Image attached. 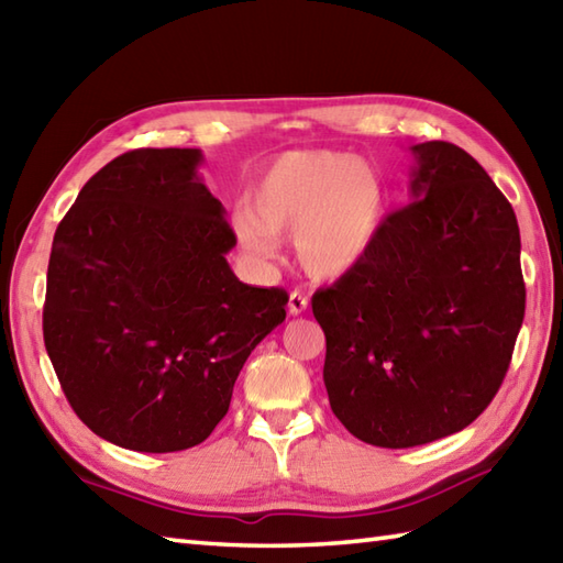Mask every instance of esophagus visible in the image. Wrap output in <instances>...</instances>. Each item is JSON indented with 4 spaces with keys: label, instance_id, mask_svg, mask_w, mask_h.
I'll use <instances>...</instances> for the list:
<instances>
[{
    "label": "esophagus",
    "instance_id": "esophagus-1",
    "mask_svg": "<svg viewBox=\"0 0 563 563\" xmlns=\"http://www.w3.org/2000/svg\"><path fill=\"white\" fill-rule=\"evenodd\" d=\"M307 307H309L307 295H302L300 290H292V292H290V300H288V312H290L292 317H297V314L307 312Z\"/></svg>",
    "mask_w": 563,
    "mask_h": 563
}]
</instances>
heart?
<instances>
[{"label": "heart", "instance_id": "obj_1", "mask_svg": "<svg viewBox=\"0 0 563 563\" xmlns=\"http://www.w3.org/2000/svg\"><path fill=\"white\" fill-rule=\"evenodd\" d=\"M385 220V188L361 159L327 150L280 154L254 188V210L234 212V232L251 258L280 256V234H295L297 258L314 278L353 271Z\"/></svg>", "mask_w": 563, "mask_h": 563}]
</instances>
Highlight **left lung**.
<instances>
[{
    "label": "left lung",
    "mask_w": 563,
    "mask_h": 563,
    "mask_svg": "<svg viewBox=\"0 0 563 563\" xmlns=\"http://www.w3.org/2000/svg\"><path fill=\"white\" fill-rule=\"evenodd\" d=\"M411 154L409 206L312 297L331 411L377 448L457 433L504 382L525 317L520 230L482 164L450 142Z\"/></svg>",
    "instance_id": "left-lung-1"
}]
</instances>
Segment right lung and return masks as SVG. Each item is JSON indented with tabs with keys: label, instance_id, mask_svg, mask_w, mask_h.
<instances>
[{
	"label": "right lung",
	"instance_id": "add662e5",
	"mask_svg": "<svg viewBox=\"0 0 563 563\" xmlns=\"http://www.w3.org/2000/svg\"><path fill=\"white\" fill-rule=\"evenodd\" d=\"M200 150H133L93 174L57 224L45 351L71 409L135 452L200 445L288 292L242 283L236 236L198 176Z\"/></svg>",
	"mask_w": 563,
	"mask_h": 563
}]
</instances>
